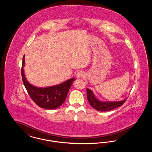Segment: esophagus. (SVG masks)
Wrapping results in <instances>:
<instances>
[{
	"label": "esophagus",
	"instance_id": "1",
	"mask_svg": "<svg viewBox=\"0 0 152 152\" xmlns=\"http://www.w3.org/2000/svg\"><path fill=\"white\" fill-rule=\"evenodd\" d=\"M76 76L79 78H83V77H84V73L82 71H79V72H77V73Z\"/></svg>",
	"mask_w": 152,
	"mask_h": 152
}]
</instances>
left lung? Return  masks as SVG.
<instances>
[{"mask_svg":"<svg viewBox=\"0 0 152 152\" xmlns=\"http://www.w3.org/2000/svg\"><path fill=\"white\" fill-rule=\"evenodd\" d=\"M87 96L88 100L90 105L96 110L100 112H105L111 110L121 107L125 102L127 99L121 101L115 102H101L99 101L94 96L91 90L87 88Z\"/></svg>","mask_w":152,"mask_h":152,"instance_id":"1","label":"left lung"}]
</instances>
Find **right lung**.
Instances as JSON below:
<instances>
[{
    "label": "right lung",
    "instance_id": "1",
    "mask_svg": "<svg viewBox=\"0 0 152 152\" xmlns=\"http://www.w3.org/2000/svg\"><path fill=\"white\" fill-rule=\"evenodd\" d=\"M24 55L23 57L22 77L23 83L31 99L39 107L47 109H54L59 107L65 101L69 88L74 78L68 80L63 83L52 87L38 88L30 84L24 76L23 67L24 66Z\"/></svg>",
    "mask_w": 152,
    "mask_h": 152
}]
</instances>
